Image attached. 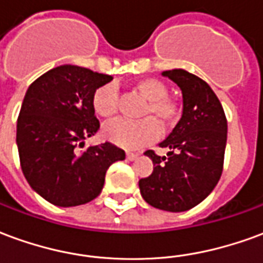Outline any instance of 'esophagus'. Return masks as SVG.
<instances>
[{
    "label": "esophagus",
    "instance_id": "34e87169",
    "mask_svg": "<svg viewBox=\"0 0 263 263\" xmlns=\"http://www.w3.org/2000/svg\"><path fill=\"white\" fill-rule=\"evenodd\" d=\"M138 156V154H134V152H126V159L134 160Z\"/></svg>",
    "mask_w": 263,
    "mask_h": 263
}]
</instances>
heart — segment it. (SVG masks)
<instances>
[{"mask_svg": "<svg viewBox=\"0 0 263 263\" xmlns=\"http://www.w3.org/2000/svg\"><path fill=\"white\" fill-rule=\"evenodd\" d=\"M132 90L146 103L139 111L141 121H115L104 126V137L109 142L126 149L139 148L152 142L159 135V126L166 131L182 118V105L169 98V87L159 79L145 77L138 80ZM91 108L100 118L112 120L120 109V91L114 83L100 86L92 92Z\"/></svg>", "mask_w": 263, "mask_h": 263, "instance_id": "heart-1", "label": "heart"}]
</instances>
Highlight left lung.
Wrapping results in <instances>:
<instances>
[{"label": "left lung", "instance_id": "8db88e82", "mask_svg": "<svg viewBox=\"0 0 263 263\" xmlns=\"http://www.w3.org/2000/svg\"><path fill=\"white\" fill-rule=\"evenodd\" d=\"M182 88L183 114L171 135L160 143L167 156L145 155L154 172L139 180L143 200L152 207L180 213L196 207L218 183L224 167L227 118L211 87L183 69L163 71Z\"/></svg>", "mask_w": 263, "mask_h": 263}]
</instances>
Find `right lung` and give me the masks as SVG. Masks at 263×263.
I'll return each instance as SVG.
<instances>
[{"instance_id": "add662e5", "label": "right lung", "mask_w": 263, "mask_h": 263, "mask_svg": "<svg viewBox=\"0 0 263 263\" xmlns=\"http://www.w3.org/2000/svg\"><path fill=\"white\" fill-rule=\"evenodd\" d=\"M112 77L80 66L49 70L32 83L16 121L21 169L31 187L49 203L73 207L101 193L105 173L125 152L112 143L84 146L100 129L92 92Z\"/></svg>"}]
</instances>
